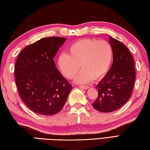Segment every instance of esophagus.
<instances>
[{"label": "esophagus", "mask_w": 150, "mask_h": 150, "mask_svg": "<svg viewBox=\"0 0 150 150\" xmlns=\"http://www.w3.org/2000/svg\"><path fill=\"white\" fill-rule=\"evenodd\" d=\"M81 88H83V89H88V88H89V87L88 86H85V85H80V86H79Z\"/></svg>", "instance_id": "esophagus-1"}]
</instances>
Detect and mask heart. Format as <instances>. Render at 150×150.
<instances>
[{"instance_id": "obj_1", "label": "heart", "mask_w": 150, "mask_h": 150, "mask_svg": "<svg viewBox=\"0 0 150 150\" xmlns=\"http://www.w3.org/2000/svg\"><path fill=\"white\" fill-rule=\"evenodd\" d=\"M113 59L112 46L105 41L83 39L76 41L68 48V54H60L57 59L58 68L63 75L77 83H87L93 78H102L111 68Z\"/></svg>"}]
</instances>
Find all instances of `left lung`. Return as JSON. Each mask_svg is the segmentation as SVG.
<instances>
[{"mask_svg":"<svg viewBox=\"0 0 150 150\" xmlns=\"http://www.w3.org/2000/svg\"><path fill=\"white\" fill-rule=\"evenodd\" d=\"M113 50V62L109 71L97 85L98 96L93 108L110 112L122 108L131 96L135 81L133 57L123 43L109 35Z\"/></svg>","mask_w":150,"mask_h":150,"instance_id":"1","label":"left lung"}]
</instances>
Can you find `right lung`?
<instances>
[{
    "instance_id": "obj_1",
    "label": "right lung",
    "mask_w": 150,
    "mask_h": 150,
    "mask_svg": "<svg viewBox=\"0 0 150 150\" xmlns=\"http://www.w3.org/2000/svg\"><path fill=\"white\" fill-rule=\"evenodd\" d=\"M66 40L60 37L41 39L24 48L17 57L14 72L17 89L24 103L35 113L57 114L72 89L54 61Z\"/></svg>"
}]
</instances>
